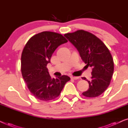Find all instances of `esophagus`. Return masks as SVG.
<instances>
[{
    "label": "esophagus",
    "instance_id": "obj_1",
    "mask_svg": "<svg viewBox=\"0 0 128 128\" xmlns=\"http://www.w3.org/2000/svg\"><path fill=\"white\" fill-rule=\"evenodd\" d=\"M71 78H72V79H74V80H77V79H78V78H79L78 77H75V76H71Z\"/></svg>",
    "mask_w": 128,
    "mask_h": 128
}]
</instances>
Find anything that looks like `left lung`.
I'll return each mask as SVG.
<instances>
[{"instance_id":"obj_1","label":"left lung","mask_w":128,"mask_h":128,"mask_svg":"<svg viewBox=\"0 0 128 128\" xmlns=\"http://www.w3.org/2000/svg\"><path fill=\"white\" fill-rule=\"evenodd\" d=\"M64 36L79 52L82 60L92 69V80H87L89 88L83 92L87 97H96L108 88L113 75L114 61L106 45L92 33L78 30L64 34ZM82 79L86 80V78Z\"/></svg>"}]
</instances>
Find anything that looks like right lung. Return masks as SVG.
I'll return each instance as SVG.
<instances>
[{
    "label": "right lung",
    "instance_id": "1",
    "mask_svg": "<svg viewBox=\"0 0 128 128\" xmlns=\"http://www.w3.org/2000/svg\"><path fill=\"white\" fill-rule=\"evenodd\" d=\"M67 42L60 34L44 31L32 36L24 46L21 70L28 88L36 98L42 101L55 99L70 79L66 75L52 78L46 68L56 49Z\"/></svg>",
    "mask_w": 128,
    "mask_h": 128
}]
</instances>
